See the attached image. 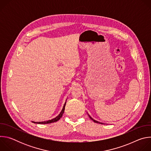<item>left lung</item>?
<instances>
[{
	"label": "left lung",
	"instance_id": "obj_1",
	"mask_svg": "<svg viewBox=\"0 0 151 151\" xmlns=\"http://www.w3.org/2000/svg\"><path fill=\"white\" fill-rule=\"evenodd\" d=\"M88 116H89V117H90V118L91 119V120H93L94 122H96V123H99V124H103V123H102V122H99V121H96V120H94L93 118H91V116H90V115L88 114Z\"/></svg>",
	"mask_w": 151,
	"mask_h": 151
}]
</instances>
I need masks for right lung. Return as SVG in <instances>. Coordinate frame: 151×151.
<instances>
[{"mask_svg": "<svg viewBox=\"0 0 151 151\" xmlns=\"http://www.w3.org/2000/svg\"><path fill=\"white\" fill-rule=\"evenodd\" d=\"M66 101L65 102V103H64V106H63V109L61 111V112L60 113V114L57 116L55 118L51 119V120H48V121H42V122H35V121H32V122L33 123H35V124H50V123H52V122H57V121H58L63 116V114H64V109H65V106H66Z\"/></svg>", "mask_w": 151, "mask_h": 151, "instance_id": "1", "label": "right lung"}]
</instances>
